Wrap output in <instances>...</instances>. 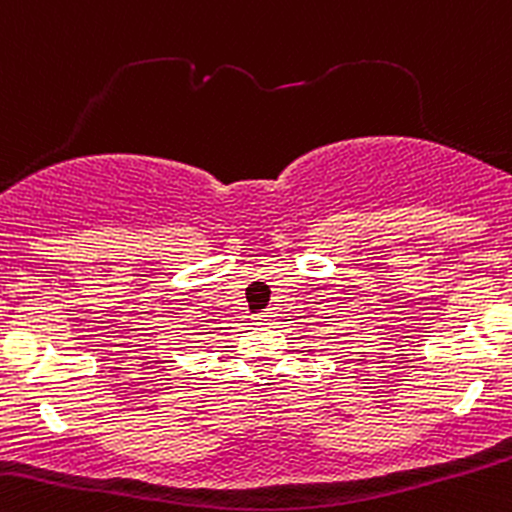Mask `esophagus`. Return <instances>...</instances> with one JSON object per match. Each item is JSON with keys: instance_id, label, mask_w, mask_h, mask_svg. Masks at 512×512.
I'll list each match as a JSON object with an SVG mask.
<instances>
[{"instance_id": "obj_1", "label": "esophagus", "mask_w": 512, "mask_h": 512, "mask_svg": "<svg viewBox=\"0 0 512 512\" xmlns=\"http://www.w3.org/2000/svg\"><path fill=\"white\" fill-rule=\"evenodd\" d=\"M273 318H276V315H273V310H263V313L256 315V323L258 325H268Z\"/></svg>"}]
</instances>
